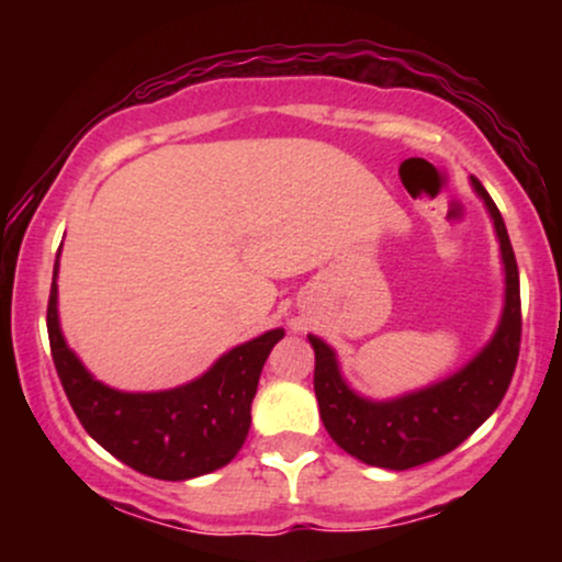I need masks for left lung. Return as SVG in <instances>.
<instances>
[{
    "label": "left lung",
    "instance_id": "8db88e82",
    "mask_svg": "<svg viewBox=\"0 0 562 562\" xmlns=\"http://www.w3.org/2000/svg\"><path fill=\"white\" fill-rule=\"evenodd\" d=\"M470 184L486 205L499 240L505 263V306L492 340L465 367L425 389L378 402L353 391L340 375L338 353L317 335H308L314 348V393L322 423L340 449L367 465L409 470L449 454L492 417L513 380L520 351L518 263L505 218L492 195L475 177H470Z\"/></svg>",
    "mask_w": 562,
    "mask_h": 562
}]
</instances>
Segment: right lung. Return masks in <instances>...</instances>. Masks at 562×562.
Returning a JSON list of instances; mask_svg holds the SVG:
<instances>
[{
	"mask_svg": "<svg viewBox=\"0 0 562 562\" xmlns=\"http://www.w3.org/2000/svg\"><path fill=\"white\" fill-rule=\"evenodd\" d=\"M57 254L47 306L53 362L83 430L115 460L160 481H187L235 460L250 430L259 378L277 327L222 353L203 375L169 391H119L97 380L66 344L57 317Z\"/></svg>",
	"mask_w": 562,
	"mask_h": 562,
	"instance_id": "right-lung-1",
	"label": "right lung"
}]
</instances>
